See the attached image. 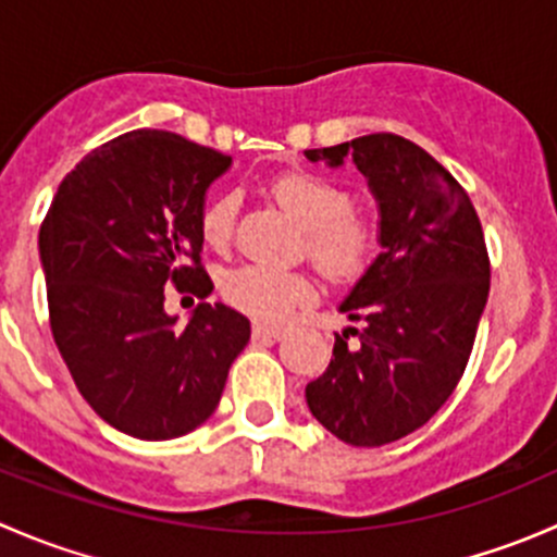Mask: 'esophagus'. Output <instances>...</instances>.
<instances>
[{
	"label": "esophagus",
	"instance_id": "34e87169",
	"mask_svg": "<svg viewBox=\"0 0 557 557\" xmlns=\"http://www.w3.org/2000/svg\"><path fill=\"white\" fill-rule=\"evenodd\" d=\"M283 336V329L280 325H269V323H252V339L261 342H274Z\"/></svg>",
	"mask_w": 557,
	"mask_h": 557
}]
</instances>
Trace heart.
<instances>
[{"instance_id": "b5f03b06", "label": "heart", "mask_w": 557, "mask_h": 557, "mask_svg": "<svg viewBox=\"0 0 557 557\" xmlns=\"http://www.w3.org/2000/svg\"><path fill=\"white\" fill-rule=\"evenodd\" d=\"M269 194L305 226V252L325 277L356 280L367 272L377 250L380 228L369 212L352 207L345 185L307 170L283 172L269 183ZM239 201L215 196L199 215V228L212 250H226L237 228ZM221 294L234 310L256 320H283L312 296L310 277L285 269L247 263L223 277Z\"/></svg>"}]
</instances>
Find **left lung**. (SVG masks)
I'll return each instance as SVG.
<instances>
[{
    "label": "left lung",
    "mask_w": 557,
    "mask_h": 557,
    "mask_svg": "<svg viewBox=\"0 0 557 557\" xmlns=\"http://www.w3.org/2000/svg\"><path fill=\"white\" fill-rule=\"evenodd\" d=\"M369 177L380 205V245L339 310L329 369L307 385L320 425L352 447H380L429 423L453 396L491 290V258L463 185L398 134H367L305 150Z\"/></svg>",
    "instance_id": "1"
}]
</instances>
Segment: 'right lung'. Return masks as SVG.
<instances>
[{"label": "right lung", "mask_w": 557, "mask_h": 557, "mask_svg": "<svg viewBox=\"0 0 557 557\" xmlns=\"http://www.w3.org/2000/svg\"><path fill=\"white\" fill-rule=\"evenodd\" d=\"M232 156L137 128L91 150L39 226L55 347L94 412L134 440H177L215 412L250 339L245 314L196 307L177 329L164 288L207 299L199 215Z\"/></svg>", "instance_id": "obj_1"}]
</instances>
